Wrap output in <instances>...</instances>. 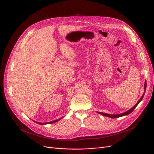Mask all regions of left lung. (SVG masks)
<instances>
[{"label": "left lung", "instance_id": "left-lung-1", "mask_svg": "<svg viewBox=\"0 0 154 154\" xmlns=\"http://www.w3.org/2000/svg\"><path fill=\"white\" fill-rule=\"evenodd\" d=\"M146 81H145L144 82V93L143 94V95L141 96V97H140V99L138 100L137 103L133 106L132 107L131 109H129V110H128L127 111L125 112H123V113H120V114H107V113H105V112H97V113L103 116H106V117H110V118H112V119H116V118H118V117H122V116H126V115H128L130 113H131L134 109L135 108V107L138 105V103H140V101H141V100L143 99V97H144V93H145V91H146Z\"/></svg>", "mask_w": 154, "mask_h": 154}]
</instances>
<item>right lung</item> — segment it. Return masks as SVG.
<instances>
[{
	"instance_id": "obj_1",
	"label": "right lung",
	"mask_w": 154,
	"mask_h": 154,
	"mask_svg": "<svg viewBox=\"0 0 154 154\" xmlns=\"http://www.w3.org/2000/svg\"><path fill=\"white\" fill-rule=\"evenodd\" d=\"M62 118L63 117H61V118H60V119H58L57 120H53V121H51V122H46V123H41V122H35L37 123L38 124H40V125H46V124H51V123H55L58 121H59L60 120H61ZM35 122V121H34Z\"/></svg>"
}]
</instances>
